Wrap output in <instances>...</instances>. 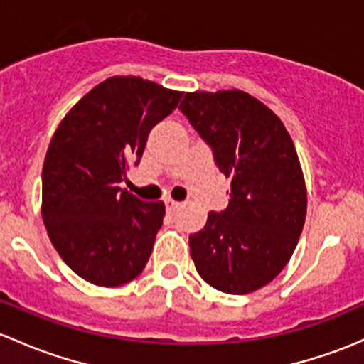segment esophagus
I'll use <instances>...</instances> for the list:
<instances>
[{
    "label": "esophagus",
    "mask_w": 364,
    "mask_h": 364,
    "mask_svg": "<svg viewBox=\"0 0 364 364\" xmlns=\"http://www.w3.org/2000/svg\"><path fill=\"white\" fill-rule=\"evenodd\" d=\"M179 208H181V202H176V200H172V198H167L166 200V209L169 214L176 213Z\"/></svg>",
    "instance_id": "34e87169"
}]
</instances>
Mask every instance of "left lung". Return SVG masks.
Wrapping results in <instances>:
<instances>
[{"instance_id": "1", "label": "left lung", "mask_w": 364, "mask_h": 364, "mask_svg": "<svg viewBox=\"0 0 364 364\" xmlns=\"http://www.w3.org/2000/svg\"><path fill=\"white\" fill-rule=\"evenodd\" d=\"M232 178L228 208L190 235V255L213 288L247 294L291 258L307 214L304 172L281 118L242 90L188 92L179 105Z\"/></svg>"}]
</instances>
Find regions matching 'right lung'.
<instances>
[{
	"label": "right lung",
	"instance_id": "add662e5",
	"mask_svg": "<svg viewBox=\"0 0 364 364\" xmlns=\"http://www.w3.org/2000/svg\"><path fill=\"white\" fill-rule=\"evenodd\" d=\"M181 95L139 76H112L83 95L53 134L41 216L64 263L92 284L122 286L146 267L166 205L139 200L120 183Z\"/></svg>",
	"mask_w": 364,
	"mask_h": 364
}]
</instances>
